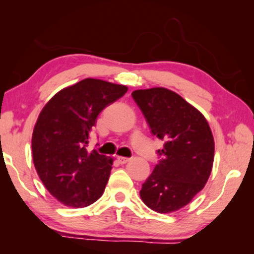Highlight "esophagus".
Listing matches in <instances>:
<instances>
[{"label":"esophagus","instance_id":"obj_1","mask_svg":"<svg viewBox=\"0 0 254 254\" xmlns=\"http://www.w3.org/2000/svg\"><path fill=\"white\" fill-rule=\"evenodd\" d=\"M118 161H119V163H120L121 165H124V164H127V161H130V158L122 157V156H119V157H118Z\"/></svg>","mask_w":254,"mask_h":254}]
</instances>
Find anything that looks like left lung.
<instances>
[{"mask_svg":"<svg viewBox=\"0 0 254 254\" xmlns=\"http://www.w3.org/2000/svg\"><path fill=\"white\" fill-rule=\"evenodd\" d=\"M132 97L150 132L164 141L157 150L159 163L139 195L155 212H175L190 203L208 180L215 148L212 131L202 113L175 91L138 89Z\"/></svg>","mask_w":254,"mask_h":254,"instance_id":"left-lung-1","label":"left lung"}]
</instances>
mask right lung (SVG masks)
<instances>
[{
	"label": "right lung",
	"instance_id": "right-lung-1",
	"mask_svg": "<svg viewBox=\"0 0 254 254\" xmlns=\"http://www.w3.org/2000/svg\"><path fill=\"white\" fill-rule=\"evenodd\" d=\"M127 86L86 78L64 88L41 110L31 138L32 159L47 190L59 202L82 208L105 191L112 159L87 150L97 117Z\"/></svg>",
	"mask_w": 254,
	"mask_h": 254
}]
</instances>
